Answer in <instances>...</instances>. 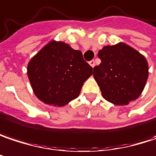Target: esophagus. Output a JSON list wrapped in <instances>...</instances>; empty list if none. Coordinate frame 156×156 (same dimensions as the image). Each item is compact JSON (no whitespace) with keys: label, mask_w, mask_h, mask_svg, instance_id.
Segmentation results:
<instances>
[{"label":"esophagus","mask_w":156,"mask_h":156,"mask_svg":"<svg viewBox=\"0 0 156 156\" xmlns=\"http://www.w3.org/2000/svg\"><path fill=\"white\" fill-rule=\"evenodd\" d=\"M89 64H90V66H91L92 68H94V65H95V63H94V60L90 61V62H89Z\"/></svg>","instance_id":"34e87169"}]
</instances>
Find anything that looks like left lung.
I'll return each instance as SVG.
<instances>
[{"mask_svg": "<svg viewBox=\"0 0 156 156\" xmlns=\"http://www.w3.org/2000/svg\"><path fill=\"white\" fill-rule=\"evenodd\" d=\"M98 57L101 63L94 68L93 74L104 98L116 105L136 100L148 78L146 58L123 43L105 46Z\"/></svg>", "mask_w": 156, "mask_h": 156, "instance_id": "left-lung-1", "label": "left lung"}]
</instances>
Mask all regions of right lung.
Masks as SVG:
<instances>
[{"mask_svg": "<svg viewBox=\"0 0 156 156\" xmlns=\"http://www.w3.org/2000/svg\"><path fill=\"white\" fill-rule=\"evenodd\" d=\"M92 69L80 51L63 42L51 41L31 59L27 76L38 99L62 106L78 97Z\"/></svg>", "mask_w": 156, "mask_h": 156, "instance_id": "obj_1", "label": "right lung"}]
</instances>
